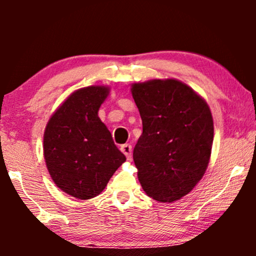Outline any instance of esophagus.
<instances>
[{"mask_svg":"<svg viewBox=\"0 0 256 256\" xmlns=\"http://www.w3.org/2000/svg\"><path fill=\"white\" fill-rule=\"evenodd\" d=\"M121 152L124 154L126 157H127V160H132V146L129 144V143H126V144L121 146Z\"/></svg>","mask_w":256,"mask_h":256,"instance_id":"34e87169","label":"esophagus"}]
</instances>
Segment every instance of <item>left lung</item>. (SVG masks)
<instances>
[{
	"label": "left lung",
	"mask_w": 256,
	"mask_h": 256,
	"mask_svg": "<svg viewBox=\"0 0 256 256\" xmlns=\"http://www.w3.org/2000/svg\"><path fill=\"white\" fill-rule=\"evenodd\" d=\"M132 94L143 126L132 152L141 186L157 202L180 199L208 169L214 132L208 104L176 79L132 84Z\"/></svg>",
	"instance_id": "obj_1"
}]
</instances>
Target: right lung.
I'll return each mask as SVG.
<instances>
[{
	"label": "right lung",
	"instance_id": "1",
	"mask_svg": "<svg viewBox=\"0 0 256 256\" xmlns=\"http://www.w3.org/2000/svg\"><path fill=\"white\" fill-rule=\"evenodd\" d=\"M107 86L73 92L52 114L44 132V158L54 184L82 200L96 197L126 160L98 112Z\"/></svg>",
	"mask_w": 256,
	"mask_h": 256
}]
</instances>
